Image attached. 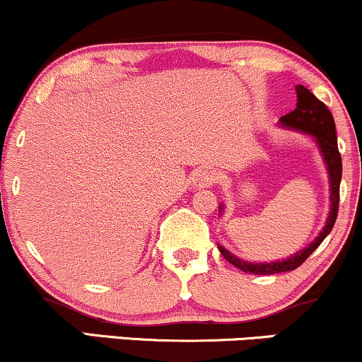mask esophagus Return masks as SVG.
Here are the masks:
<instances>
[{"label":"esophagus","mask_w":362,"mask_h":362,"mask_svg":"<svg viewBox=\"0 0 362 362\" xmlns=\"http://www.w3.org/2000/svg\"><path fill=\"white\" fill-rule=\"evenodd\" d=\"M214 184V173L211 170H197L192 177V185L195 189H206V187H211Z\"/></svg>","instance_id":"1"}]
</instances>
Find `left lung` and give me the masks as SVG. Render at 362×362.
Here are the masks:
<instances>
[{
    "mask_svg": "<svg viewBox=\"0 0 362 362\" xmlns=\"http://www.w3.org/2000/svg\"><path fill=\"white\" fill-rule=\"evenodd\" d=\"M296 109L289 112L288 115H282L279 119V126L291 131L303 132L310 136L317 144L320 155H322L323 163H325L327 175H328V187H330V211H328L325 226L322 228L317 238L300 252L293 253L288 259L272 260V262H248L236 257L228 248L218 245L221 255L235 267L247 274H259V276H267V274H279L294 271L305 262L308 257L318 248V245L327 238L334 228L335 219H337L339 211V189L340 180H342V158H340L339 146H337V134H335V122L332 117L330 110L323 102H320L317 97L308 88L303 85L296 86ZM219 214L223 216L224 206L219 204Z\"/></svg>",
    "mask_w": 362,
    "mask_h": 362,
    "instance_id": "obj_1",
    "label": "left lung"
}]
</instances>
